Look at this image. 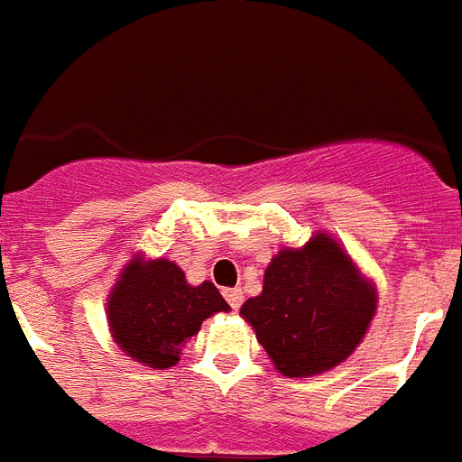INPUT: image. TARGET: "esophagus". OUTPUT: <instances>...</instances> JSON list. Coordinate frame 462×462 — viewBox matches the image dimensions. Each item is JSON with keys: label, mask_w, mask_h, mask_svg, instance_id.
<instances>
[{"label": "esophagus", "mask_w": 462, "mask_h": 462, "mask_svg": "<svg viewBox=\"0 0 462 462\" xmlns=\"http://www.w3.org/2000/svg\"><path fill=\"white\" fill-rule=\"evenodd\" d=\"M224 298H226V302L231 305V308L238 310L243 302V291L241 289H226L224 291Z\"/></svg>", "instance_id": "1"}]
</instances>
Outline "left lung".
<instances>
[{
  "label": "left lung",
  "instance_id": "8db88e82",
  "mask_svg": "<svg viewBox=\"0 0 462 462\" xmlns=\"http://www.w3.org/2000/svg\"><path fill=\"white\" fill-rule=\"evenodd\" d=\"M377 295L329 236L282 250L264 272L257 298L241 315L286 377H312L343 363L363 341Z\"/></svg>",
  "mask_w": 462,
  "mask_h": 462
}]
</instances>
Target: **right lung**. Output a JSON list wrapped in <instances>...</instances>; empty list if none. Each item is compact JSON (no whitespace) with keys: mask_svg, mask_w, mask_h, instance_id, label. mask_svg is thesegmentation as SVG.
I'll use <instances>...</instances> for the list:
<instances>
[{"mask_svg":"<svg viewBox=\"0 0 462 462\" xmlns=\"http://www.w3.org/2000/svg\"><path fill=\"white\" fill-rule=\"evenodd\" d=\"M226 310L214 283L190 286L173 262H131L109 298V324L121 350L164 370L208 317Z\"/></svg>","mask_w":462,"mask_h":462,"instance_id":"add662e5","label":"right lung"}]
</instances>
